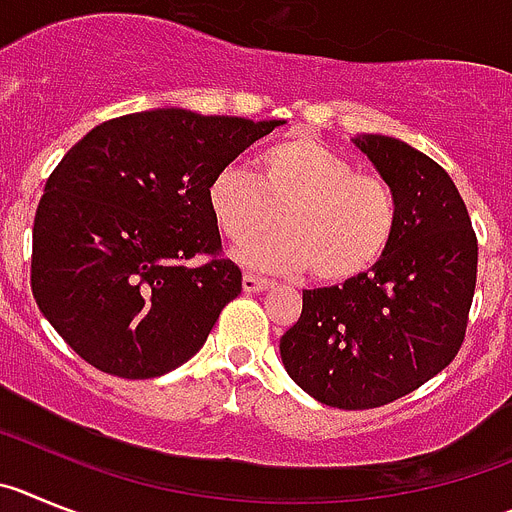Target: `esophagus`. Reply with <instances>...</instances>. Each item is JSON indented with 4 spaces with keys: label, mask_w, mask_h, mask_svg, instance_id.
Returning <instances> with one entry per match:
<instances>
[{
    "label": "esophagus",
    "mask_w": 512,
    "mask_h": 512,
    "mask_svg": "<svg viewBox=\"0 0 512 512\" xmlns=\"http://www.w3.org/2000/svg\"><path fill=\"white\" fill-rule=\"evenodd\" d=\"M270 285H273V280L260 278V275H252V273L242 275V288H245V293H260V290H267Z\"/></svg>",
    "instance_id": "1"
}]
</instances>
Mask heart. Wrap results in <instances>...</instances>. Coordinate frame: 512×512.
<instances>
[{
  "label": "heart",
  "instance_id": "1",
  "mask_svg": "<svg viewBox=\"0 0 512 512\" xmlns=\"http://www.w3.org/2000/svg\"><path fill=\"white\" fill-rule=\"evenodd\" d=\"M206 204L232 245L261 236L279 214L281 232L242 247L245 265L306 270L339 283L370 270L395 237L398 193L385 178L357 173L344 155L311 137H290L255 158V176L227 165L211 178Z\"/></svg>",
  "mask_w": 512,
  "mask_h": 512
}]
</instances>
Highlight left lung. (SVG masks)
<instances>
[{"label":"left lung","mask_w":512,"mask_h":512,"mask_svg":"<svg viewBox=\"0 0 512 512\" xmlns=\"http://www.w3.org/2000/svg\"><path fill=\"white\" fill-rule=\"evenodd\" d=\"M352 142L398 193V229L372 270L303 290L280 359L311 398L362 411L413 393L457 357L477 283V237L439 163L388 135Z\"/></svg>","instance_id":"1"}]
</instances>
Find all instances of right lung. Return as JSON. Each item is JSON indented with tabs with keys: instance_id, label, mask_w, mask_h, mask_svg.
<instances>
[{
	"instance_id": "add662e5",
	"label": "right lung",
	"mask_w": 512,
	"mask_h": 512,
	"mask_svg": "<svg viewBox=\"0 0 512 512\" xmlns=\"http://www.w3.org/2000/svg\"><path fill=\"white\" fill-rule=\"evenodd\" d=\"M283 119L168 107L96 124L45 183L32 227V296L96 370L147 380L204 347L242 270L219 257L211 178ZM209 254L193 268L187 260Z\"/></svg>"
}]
</instances>
